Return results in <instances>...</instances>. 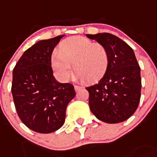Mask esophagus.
<instances>
[{
  "label": "esophagus",
  "mask_w": 157,
  "mask_h": 157,
  "mask_svg": "<svg viewBox=\"0 0 157 157\" xmlns=\"http://www.w3.org/2000/svg\"><path fill=\"white\" fill-rule=\"evenodd\" d=\"M81 86H78V85H75L74 86V89H75L76 91H78L80 88H81Z\"/></svg>",
  "instance_id": "34e87169"
}]
</instances>
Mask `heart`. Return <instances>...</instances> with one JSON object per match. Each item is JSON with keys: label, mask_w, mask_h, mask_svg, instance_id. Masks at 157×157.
I'll return each mask as SVG.
<instances>
[{"label": "heart", "mask_w": 157, "mask_h": 157, "mask_svg": "<svg viewBox=\"0 0 157 157\" xmlns=\"http://www.w3.org/2000/svg\"><path fill=\"white\" fill-rule=\"evenodd\" d=\"M109 53L103 45L83 36L65 39L52 53L51 63L62 80H68L73 63L77 80L94 82L104 77L109 66Z\"/></svg>", "instance_id": "b5f03b06"}]
</instances>
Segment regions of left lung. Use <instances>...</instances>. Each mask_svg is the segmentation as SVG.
Instances as JSON below:
<instances>
[{"label":"left lung","instance_id":"left-lung-1","mask_svg":"<svg viewBox=\"0 0 157 157\" xmlns=\"http://www.w3.org/2000/svg\"><path fill=\"white\" fill-rule=\"evenodd\" d=\"M107 49L109 66L98 83L86 87L92 113L110 124L124 121L134 114L141 96L140 67L133 49L110 33L86 35Z\"/></svg>","mask_w":157,"mask_h":157}]
</instances>
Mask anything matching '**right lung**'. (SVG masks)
Wrapping results in <instances>:
<instances>
[{
    "mask_svg": "<svg viewBox=\"0 0 157 157\" xmlns=\"http://www.w3.org/2000/svg\"><path fill=\"white\" fill-rule=\"evenodd\" d=\"M63 36L37 42L13 70L11 93L17 115L36 132L50 133L61 128L67 105L76 95L73 84L56 80L51 67L52 51Z\"/></svg>",
    "mask_w": 157,
    "mask_h": 157,
    "instance_id": "right-lung-1",
    "label": "right lung"
}]
</instances>
